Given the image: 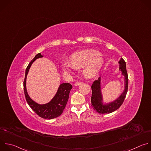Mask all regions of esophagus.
<instances>
[{"instance_id": "1", "label": "esophagus", "mask_w": 151, "mask_h": 151, "mask_svg": "<svg viewBox=\"0 0 151 151\" xmlns=\"http://www.w3.org/2000/svg\"><path fill=\"white\" fill-rule=\"evenodd\" d=\"M81 83H81V82H76V83H75V86H79Z\"/></svg>"}]
</instances>
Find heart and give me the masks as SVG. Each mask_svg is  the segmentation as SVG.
Returning a JSON list of instances; mask_svg holds the SVG:
<instances>
[{
  "label": "heart",
  "mask_w": 151,
  "mask_h": 151,
  "mask_svg": "<svg viewBox=\"0 0 151 151\" xmlns=\"http://www.w3.org/2000/svg\"><path fill=\"white\" fill-rule=\"evenodd\" d=\"M104 64V60L100 56V53L95 50H86L73 53L70 62H63L61 68L65 73L69 74L76 69H83V74L87 79L96 76Z\"/></svg>",
  "instance_id": "b5f03b06"
}]
</instances>
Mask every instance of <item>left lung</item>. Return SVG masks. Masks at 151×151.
Masks as SVG:
<instances>
[{
  "label": "left lung",
  "instance_id": "obj_1",
  "mask_svg": "<svg viewBox=\"0 0 151 151\" xmlns=\"http://www.w3.org/2000/svg\"><path fill=\"white\" fill-rule=\"evenodd\" d=\"M118 63L119 64V70L121 72L122 75L124 77V88L122 93L116 99L109 103L105 101L101 91L102 77H99L98 80L95 81L91 86V104L93 109L98 113L109 114L117 110L123 104L127 94L128 89V76L126 70V62L123 58H121Z\"/></svg>",
  "mask_w": 151,
  "mask_h": 151
}]
</instances>
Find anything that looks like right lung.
<instances>
[{
    "instance_id": "add662e5",
    "label": "right lung",
    "mask_w": 151,
    "mask_h": 151,
    "mask_svg": "<svg viewBox=\"0 0 151 151\" xmlns=\"http://www.w3.org/2000/svg\"><path fill=\"white\" fill-rule=\"evenodd\" d=\"M43 57L44 56L40 53L37 54L29 63L25 70L24 89L27 101L32 110L40 117L50 120L59 117L63 113L68 103L69 93L72 88V85L69 83H61L55 96L47 103L41 104L34 101L29 96L27 89V77L33 62L37 59Z\"/></svg>"
}]
</instances>
